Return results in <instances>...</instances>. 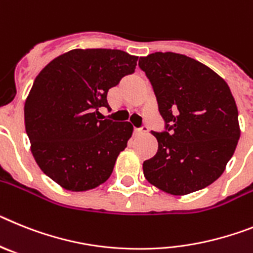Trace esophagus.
<instances>
[{
	"instance_id": "esophagus-1",
	"label": "esophagus",
	"mask_w": 253,
	"mask_h": 253,
	"mask_svg": "<svg viewBox=\"0 0 253 253\" xmlns=\"http://www.w3.org/2000/svg\"><path fill=\"white\" fill-rule=\"evenodd\" d=\"M148 132V127H141V128H133V135H141V133Z\"/></svg>"
}]
</instances>
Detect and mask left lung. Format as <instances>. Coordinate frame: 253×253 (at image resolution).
I'll use <instances>...</instances> for the list:
<instances>
[{
  "label": "left lung",
  "instance_id": "8db88e82",
  "mask_svg": "<svg viewBox=\"0 0 253 253\" xmlns=\"http://www.w3.org/2000/svg\"><path fill=\"white\" fill-rule=\"evenodd\" d=\"M166 131L151 132L158 151L142 164L145 178L182 196L223 174L238 144V109L228 84L199 61L173 52L140 57Z\"/></svg>",
  "mask_w": 253,
  "mask_h": 253
}]
</instances>
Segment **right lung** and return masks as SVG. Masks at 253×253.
Returning <instances> with one entry per match:
<instances>
[{
	"label": "right lung",
	"mask_w": 253,
	"mask_h": 253,
	"mask_svg": "<svg viewBox=\"0 0 253 253\" xmlns=\"http://www.w3.org/2000/svg\"><path fill=\"white\" fill-rule=\"evenodd\" d=\"M139 57L120 49H72L35 78L24 107L25 129L39 168L62 188L104 183L132 136L129 122L99 121L107 93L135 72Z\"/></svg>",
	"instance_id": "right-lung-1"
}]
</instances>
